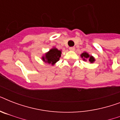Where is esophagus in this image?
Returning a JSON list of instances; mask_svg holds the SVG:
<instances>
[{
	"label": "esophagus",
	"instance_id": "esophagus-1",
	"mask_svg": "<svg viewBox=\"0 0 120 120\" xmlns=\"http://www.w3.org/2000/svg\"><path fill=\"white\" fill-rule=\"evenodd\" d=\"M69 50L70 51H74L75 50V47H70Z\"/></svg>",
	"mask_w": 120,
	"mask_h": 120
}]
</instances>
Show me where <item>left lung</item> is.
Here are the masks:
<instances>
[{
    "mask_svg": "<svg viewBox=\"0 0 120 120\" xmlns=\"http://www.w3.org/2000/svg\"><path fill=\"white\" fill-rule=\"evenodd\" d=\"M81 57L83 58V60L84 61H86V60H88V61L90 62L91 64L93 63V62L95 61V58H94L93 56L90 55L86 52L82 53V54H81Z\"/></svg>",
    "mask_w": 120,
    "mask_h": 120,
    "instance_id": "left-lung-1",
    "label": "left lung"
}]
</instances>
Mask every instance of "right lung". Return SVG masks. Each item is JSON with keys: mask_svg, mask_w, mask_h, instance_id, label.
Here are the masks:
<instances>
[{"mask_svg": "<svg viewBox=\"0 0 120 120\" xmlns=\"http://www.w3.org/2000/svg\"><path fill=\"white\" fill-rule=\"evenodd\" d=\"M62 54V51L59 50L55 47H53L42 56V60L45 63L52 64L53 65L58 62Z\"/></svg>", "mask_w": 120, "mask_h": 120, "instance_id": "1", "label": "right lung"}]
</instances>
